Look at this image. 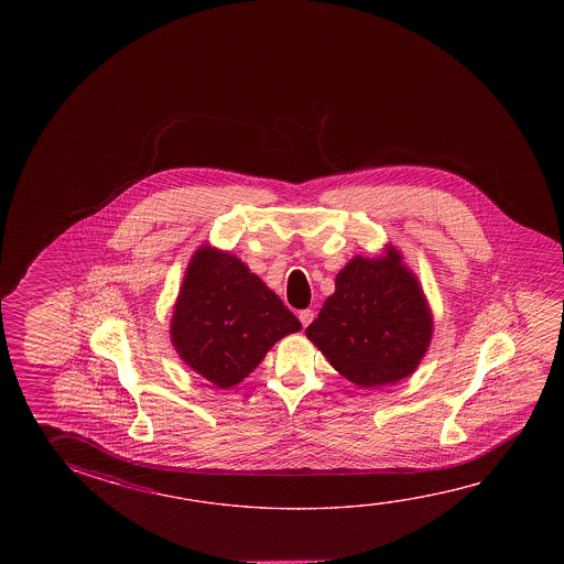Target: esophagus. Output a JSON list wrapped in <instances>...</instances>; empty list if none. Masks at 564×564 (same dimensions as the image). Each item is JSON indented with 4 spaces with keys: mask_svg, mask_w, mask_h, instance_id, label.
Instances as JSON below:
<instances>
[{
    "mask_svg": "<svg viewBox=\"0 0 564 564\" xmlns=\"http://www.w3.org/2000/svg\"><path fill=\"white\" fill-rule=\"evenodd\" d=\"M313 318L314 313L311 308H305V311H301V313H299V321H301L303 326H308V324L313 323Z\"/></svg>",
    "mask_w": 564,
    "mask_h": 564,
    "instance_id": "1",
    "label": "esophagus"
}]
</instances>
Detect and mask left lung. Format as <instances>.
I'll list each match as a JSON object with an SVG mask.
<instances>
[{
  "label": "left lung",
  "instance_id": "left-lung-1",
  "mask_svg": "<svg viewBox=\"0 0 564 564\" xmlns=\"http://www.w3.org/2000/svg\"><path fill=\"white\" fill-rule=\"evenodd\" d=\"M306 336L336 371L360 388L398 383L423 360L433 318L395 248L386 258L351 259L336 278Z\"/></svg>",
  "mask_w": 564,
  "mask_h": 564
}]
</instances>
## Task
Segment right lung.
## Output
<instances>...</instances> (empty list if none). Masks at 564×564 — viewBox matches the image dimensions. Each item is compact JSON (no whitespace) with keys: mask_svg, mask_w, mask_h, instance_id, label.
I'll return each instance as SVG.
<instances>
[{"mask_svg":"<svg viewBox=\"0 0 564 564\" xmlns=\"http://www.w3.org/2000/svg\"><path fill=\"white\" fill-rule=\"evenodd\" d=\"M301 323L240 259L204 246L194 253L176 299L171 338L196 373L228 389L248 378Z\"/></svg>","mask_w":564,"mask_h":564,"instance_id":"add662e5","label":"right lung"}]
</instances>
